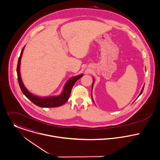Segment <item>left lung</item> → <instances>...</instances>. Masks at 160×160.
<instances>
[{
  "instance_id": "left-lung-1",
  "label": "left lung",
  "mask_w": 160,
  "mask_h": 160,
  "mask_svg": "<svg viewBox=\"0 0 160 160\" xmlns=\"http://www.w3.org/2000/svg\"><path fill=\"white\" fill-rule=\"evenodd\" d=\"M93 81H93V83H92V87H93ZM143 88H144V87L143 88V89H142V91H141V92H140V95H141V93H142V92H143Z\"/></svg>"
}]
</instances>
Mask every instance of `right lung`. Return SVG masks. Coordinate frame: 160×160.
Here are the masks:
<instances>
[{
    "label": "right lung",
    "instance_id": "right-lung-1",
    "mask_svg": "<svg viewBox=\"0 0 160 160\" xmlns=\"http://www.w3.org/2000/svg\"><path fill=\"white\" fill-rule=\"evenodd\" d=\"M24 47H23L20 56L18 58V65L17 68V76H18V81L20 87V89L23 93V94L29 100H31L34 104L36 105L37 106H39L40 107H44V108H53V107H58L63 105L65 104L68 100L71 89L75 84V82L80 79L83 74H81L75 77H72L70 78L67 82L66 83L64 90L62 92V93L57 97H38L37 96H35L31 93L28 91L24 86L23 85L21 76H20V62H21V58L23 54V50Z\"/></svg>",
    "mask_w": 160,
    "mask_h": 160
}]
</instances>
